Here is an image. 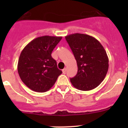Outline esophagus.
I'll use <instances>...</instances> for the list:
<instances>
[{"instance_id": "obj_1", "label": "esophagus", "mask_w": 128, "mask_h": 128, "mask_svg": "<svg viewBox=\"0 0 128 128\" xmlns=\"http://www.w3.org/2000/svg\"><path fill=\"white\" fill-rule=\"evenodd\" d=\"M66 68H63V69L62 70V72H63V73L64 74H65V73H66Z\"/></svg>"}]
</instances>
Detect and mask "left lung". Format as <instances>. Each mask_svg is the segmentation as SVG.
<instances>
[{
    "label": "left lung",
    "mask_w": 128,
    "mask_h": 128,
    "mask_svg": "<svg viewBox=\"0 0 128 128\" xmlns=\"http://www.w3.org/2000/svg\"><path fill=\"white\" fill-rule=\"evenodd\" d=\"M78 65V73L70 78L75 88L82 91L94 89L101 83L108 70V58L100 43L88 34L75 33L65 36Z\"/></svg>",
    "instance_id": "obj_1"
}]
</instances>
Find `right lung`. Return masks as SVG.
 Segmentation results:
<instances>
[{
	"instance_id": "right-lung-1",
	"label": "right lung",
	"mask_w": 128,
	"mask_h": 128,
	"mask_svg": "<svg viewBox=\"0 0 128 128\" xmlns=\"http://www.w3.org/2000/svg\"><path fill=\"white\" fill-rule=\"evenodd\" d=\"M62 36H44L29 42L20 54L18 72L20 79L30 90L45 92L53 86L62 71L52 58L54 48Z\"/></svg>"
}]
</instances>
